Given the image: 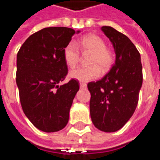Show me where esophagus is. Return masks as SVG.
Here are the masks:
<instances>
[{
  "instance_id": "obj_1",
  "label": "esophagus",
  "mask_w": 160,
  "mask_h": 160,
  "mask_svg": "<svg viewBox=\"0 0 160 160\" xmlns=\"http://www.w3.org/2000/svg\"><path fill=\"white\" fill-rule=\"evenodd\" d=\"M80 88H86V87H87V84L83 83V82H80Z\"/></svg>"
}]
</instances>
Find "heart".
Here are the masks:
<instances>
[{
  "label": "heart",
  "mask_w": 160,
  "mask_h": 160,
  "mask_svg": "<svg viewBox=\"0 0 160 160\" xmlns=\"http://www.w3.org/2000/svg\"><path fill=\"white\" fill-rule=\"evenodd\" d=\"M83 52L92 54L90 58V67H78L70 71L69 76L72 79L87 82L97 79L102 71L107 72L112 66L113 58L107 49L105 42L95 34H88L76 42H69L63 50L65 62L69 67H74L80 58V49ZM102 70H101V69Z\"/></svg>",
  "instance_id": "heart-1"
}]
</instances>
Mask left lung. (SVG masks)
I'll return each instance as SVG.
<instances>
[{
	"label": "left lung",
	"mask_w": 160,
	"mask_h": 160,
	"mask_svg": "<svg viewBox=\"0 0 160 160\" xmlns=\"http://www.w3.org/2000/svg\"><path fill=\"white\" fill-rule=\"evenodd\" d=\"M101 30L110 39L116 62L101 80L87 84L91 92L90 114L94 126L116 132L134 114L142 86L141 55L130 39L111 26Z\"/></svg>",
	"instance_id": "1"
}]
</instances>
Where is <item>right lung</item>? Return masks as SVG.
Instances as JSON below:
<instances>
[{
    "instance_id": "obj_1",
    "label": "right lung",
    "mask_w": 160,
    "mask_h": 160,
    "mask_svg": "<svg viewBox=\"0 0 160 160\" xmlns=\"http://www.w3.org/2000/svg\"><path fill=\"white\" fill-rule=\"evenodd\" d=\"M74 33L68 27L43 28L31 35L17 54L16 83L23 111L43 132H56L66 126L80 89L79 81L73 79L59 85L68 74L63 50Z\"/></svg>"
}]
</instances>
